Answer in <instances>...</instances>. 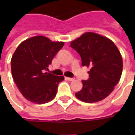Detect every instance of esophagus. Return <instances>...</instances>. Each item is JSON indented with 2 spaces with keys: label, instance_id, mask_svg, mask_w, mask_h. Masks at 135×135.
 Segmentation results:
<instances>
[{
  "label": "esophagus",
  "instance_id": "esophagus-1",
  "mask_svg": "<svg viewBox=\"0 0 135 135\" xmlns=\"http://www.w3.org/2000/svg\"><path fill=\"white\" fill-rule=\"evenodd\" d=\"M66 79H67V80H69V81H73L74 78H71V77H66Z\"/></svg>",
  "mask_w": 135,
  "mask_h": 135
}]
</instances>
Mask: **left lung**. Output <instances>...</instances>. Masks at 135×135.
<instances>
[{"mask_svg": "<svg viewBox=\"0 0 135 135\" xmlns=\"http://www.w3.org/2000/svg\"><path fill=\"white\" fill-rule=\"evenodd\" d=\"M70 45L80 55L82 66L90 68V78L82 80V90L75 96L85 103L105 99L122 76L123 61L118 47L109 38L90 32L82 34Z\"/></svg>", "mask_w": 135, "mask_h": 135, "instance_id": "left-lung-1", "label": "left lung"}]
</instances>
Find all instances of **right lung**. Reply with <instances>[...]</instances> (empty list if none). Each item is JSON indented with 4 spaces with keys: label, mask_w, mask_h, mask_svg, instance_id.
<instances>
[{
    "label": "right lung",
    "mask_w": 135,
    "mask_h": 135,
    "mask_svg": "<svg viewBox=\"0 0 135 135\" xmlns=\"http://www.w3.org/2000/svg\"><path fill=\"white\" fill-rule=\"evenodd\" d=\"M45 36H34L21 42L13 53L11 74L17 88L25 98L36 104L48 103L56 97L63 76L45 72L53 57L64 46Z\"/></svg>",
    "instance_id": "right-lung-1"
}]
</instances>
